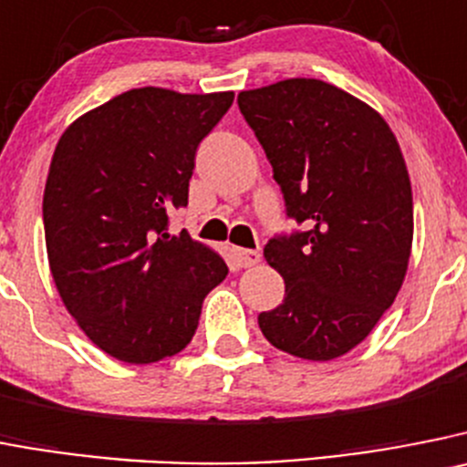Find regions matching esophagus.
<instances>
[{
	"instance_id": "1",
	"label": "esophagus",
	"mask_w": 467,
	"mask_h": 467,
	"mask_svg": "<svg viewBox=\"0 0 467 467\" xmlns=\"http://www.w3.org/2000/svg\"><path fill=\"white\" fill-rule=\"evenodd\" d=\"M231 254H234V262H236V266H241V268L256 266V264L262 262V254H259L256 250H243V247H234V250H231Z\"/></svg>"
}]
</instances>
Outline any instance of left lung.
I'll list each match as a JSON object with an SVG mask.
<instances>
[{"instance_id":"obj_1","label":"left lung","mask_w":467,"mask_h":467,"mask_svg":"<svg viewBox=\"0 0 467 467\" xmlns=\"http://www.w3.org/2000/svg\"><path fill=\"white\" fill-rule=\"evenodd\" d=\"M286 215L303 231L268 241L285 301L259 315L273 348L307 361L348 354L396 301L412 252V185L382 115L317 78L238 94Z\"/></svg>"}]
</instances>
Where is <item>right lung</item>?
Masks as SVG:
<instances>
[{"mask_svg":"<svg viewBox=\"0 0 467 467\" xmlns=\"http://www.w3.org/2000/svg\"><path fill=\"white\" fill-rule=\"evenodd\" d=\"M234 92L139 88L74 119L44 192L50 273L68 315L109 357L155 363L182 352L224 259L169 213L187 205L194 155Z\"/></svg>","mask_w":467,"mask_h":467,"instance_id":"1","label":"right lung"}]
</instances>
